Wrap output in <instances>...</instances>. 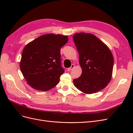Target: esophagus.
I'll return each instance as SVG.
<instances>
[{
    "label": "esophagus",
    "instance_id": "34e87169",
    "mask_svg": "<svg viewBox=\"0 0 133 133\" xmlns=\"http://www.w3.org/2000/svg\"><path fill=\"white\" fill-rule=\"evenodd\" d=\"M74 66H75V65H74V64H71V66L70 67V68H68L67 69V70L68 71H70V70H71L72 69H73V68H74Z\"/></svg>",
    "mask_w": 133,
    "mask_h": 133
}]
</instances>
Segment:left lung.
Returning <instances> with one entry per match:
<instances>
[{"label":"left lung","mask_w":133,"mask_h":133,"mask_svg":"<svg viewBox=\"0 0 133 133\" xmlns=\"http://www.w3.org/2000/svg\"><path fill=\"white\" fill-rule=\"evenodd\" d=\"M73 38L82 68L80 77L73 80L74 85L84 93H95L110 81L113 57L108 47L93 34L76 33Z\"/></svg>","instance_id":"obj_1"}]
</instances>
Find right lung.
I'll use <instances>...</instances> for the list:
<instances>
[{"instance_id":"1","label":"right lung","mask_w":133,"mask_h":133,"mask_svg":"<svg viewBox=\"0 0 133 133\" xmlns=\"http://www.w3.org/2000/svg\"><path fill=\"white\" fill-rule=\"evenodd\" d=\"M67 36L43 35L31 42L23 50L20 68L28 84L34 89L47 91L56 86L64 73L60 49Z\"/></svg>"}]
</instances>
